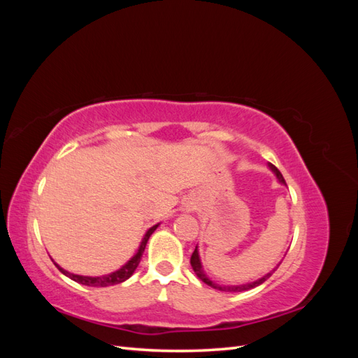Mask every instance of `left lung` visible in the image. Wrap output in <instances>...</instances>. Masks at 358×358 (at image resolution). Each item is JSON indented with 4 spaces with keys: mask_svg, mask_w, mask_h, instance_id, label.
Here are the masks:
<instances>
[{
    "mask_svg": "<svg viewBox=\"0 0 358 358\" xmlns=\"http://www.w3.org/2000/svg\"><path fill=\"white\" fill-rule=\"evenodd\" d=\"M268 167H270V170H272V171L275 173L276 178H278V180H279L280 183H284V185H287L284 176L280 175V171H279L273 164H268ZM191 266H192V270H194V272H196L197 278H199L200 280H203V282H204L206 285H209V287H212V288H215V289H218V291H224V292H242V291H248V289H251V288H255V287H258V285H262L263 282H266V280H267L270 276H272V273H273L275 270L279 267V264H278V267H275V268L272 270V272L267 273V275H264L263 278H259V279L254 280V282L242 284V285H220V284H215L213 280H210V279H209V276L204 273L203 266H201V262H200V255H199V249H197V246H196V249H194V252H192V255H191Z\"/></svg>",
    "mask_w": 358,
    "mask_h": 358,
    "instance_id": "1",
    "label": "left lung"
}]
</instances>
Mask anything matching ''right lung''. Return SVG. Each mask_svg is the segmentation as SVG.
<instances>
[{
	"instance_id": "add662e5",
	"label": "right lung",
	"mask_w": 358,
	"mask_h": 358,
	"mask_svg": "<svg viewBox=\"0 0 358 358\" xmlns=\"http://www.w3.org/2000/svg\"><path fill=\"white\" fill-rule=\"evenodd\" d=\"M157 227H158V224L154 225V227H150V229L146 231L142 243H140L138 251L136 252V255L133 258H129L128 262L121 268L116 270V272H113V273L103 275V276H82V275H74V273L67 272V270H64L57 263H53V264H55L59 268L61 273H64L66 276H69L70 279L76 280V282H79L82 285H88V287H110V285L121 284V282H124V280H127L129 276L134 273V270L137 268L140 259H142V255L145 252V248H146V243L149 241V237H150V234H152L157 230Z\"/></svg>"
}]
</instances>
